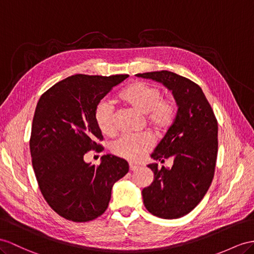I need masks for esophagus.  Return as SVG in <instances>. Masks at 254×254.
<instances>
[{
  "mask_svg": "<svg viewBox=\"0 0 254 254\" xmlns=\"http://www.w3.org/2000/svg\"><path fill=\"white\" fill-rule=\"evenodd\" d=\"M138 168H139V165H136V164H132V163H129V171L135 172V171H137Z\"/></svg>",
  "mask_w": 254,
  "mask_h": 254,
  "instance_id": "1",
  "label": "esophagus"
}]
</instances>
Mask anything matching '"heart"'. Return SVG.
I'll list each match as a JSON object with an SVG mask.
<instances>
[{
    "instance_id": "obj_1",
    "label": "heart",
    "mask_w": 254,
    "mask_h": 254,
    "mask_svg": "<svg viewBox=\"0 0 254 254\" xmlns=\"http://www.w3.org/2000/svg\"><path fill=\"white\" fill-rule=\"evenodd\" d=\"M117 101L136 113L145 115L147 125L155 131L166 129L176 115L174 102L161 97V90L157 86L144 81L128 83L117 95ZM94 119L103 134L110 135L115 132V115L109 103L102 101L97 104ZM151 147L152 140L148 135L123 136L114 142L113 152L128 161H139Z\"/></svg>"
}]
</instances>
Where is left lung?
Instances as JSON below:
<instances>
[{
    "mask_svg": "<svg viewBox=\"0 0 254 254\" xmlns=\"http://www.w3.org/2000/svg\"><path fill=\"white\" fill-rule=\"evenodd\" d=\"M172 91L178 107L176 118L151 153L172 168L147 166L153 172L152 184L141 191L147 210L162 219L186 216L203 199L211 185L218 153V123L203 90L188 78L168 70L137 74Z\"/></svg>",
    "mask_w": 254,
    "mask_h": 254,
    "instance_id": "1",
    "label": "left lung"
}]
</instances>
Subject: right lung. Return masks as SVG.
Here are the masks:
<instances>
[{
    "label": "right lung",
    "instance_id": "add662e5",
    "mask_svg": "<svg viewBox=\"0 0 254 254\" xmlns=\"http://www.w3.org/2000/svg\"><path fill=\"white\" fill-rule=\"evenodd\" d=\"M128 75L77 74L54 84L38 101L30 139L32 165L48 205L61 217L88 222L107 209L113 186L128 172L126 160L113 154L99 166L83 159L102 151L94 119L97 104Z\"/></svg>",
    "mask_w": 254,
    "mask_h": 254
}]
</instances>
